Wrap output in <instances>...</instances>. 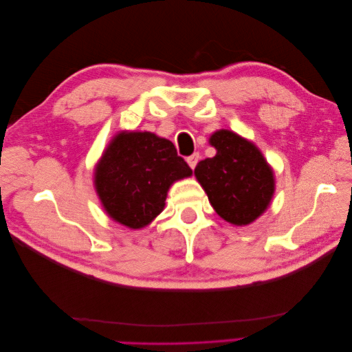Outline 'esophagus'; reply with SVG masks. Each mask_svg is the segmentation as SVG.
Instances as JSON below:
<instances>
[{"instance_id":"34e87169","label":"esophagus","mask_w":352,"mask_h":352,"mask_svg":"<svg viewBox=\"0 0 352 352\" xmlns=\"http://www.w3.org/2000/svg\"><path fill=\"white\" fill-rule=\"evenodd\" d=\"M186 162H188V164H189V167L190 168H195V166L198 164V162H199V154L198 153H194L192 155H189L188 158H186Z\"/></svg>"}]
</instances>
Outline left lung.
I'll use <instances>...</instances> for the list:
<instances>
[{
    "label": "left lung",
    "instance_id": "left-lung-1",
    "mask_svg": "<svg viewBox=\"0 0 352 352\" xmlns=\"http://www.w3.org/2000/svg\"><path fill=\"white\" fill-rule=\"evenodd\" d=\"M210 144L217 154L197 164L198 182L221 219L236 226L250 225L270 204L273 170L258 148L235 132L217 131Z\"/></svg>",
    "mask_w": 352,
    "mask_h": 352
}]
</instances>
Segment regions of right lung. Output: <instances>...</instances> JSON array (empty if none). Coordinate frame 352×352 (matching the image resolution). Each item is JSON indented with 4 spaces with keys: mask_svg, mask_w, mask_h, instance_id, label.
<instances>
[{
    "mask_svg": "<svg viewBox=\"0 0 352 352\" xmlns=\"http://www.w3.org/2000/svg\"><path fill=\"white\" fill-rule=\"evenodd\" d=\"M190 175L168 140L151 132H122L95 167V189L113 220L141 229L163 211L170 185Z\"/></svg>",
    "mask_w": 352,
    "mask_h": 352,
    "instance_id": "right-lung-1",
    "label": "right lung"
}]
</instances>
